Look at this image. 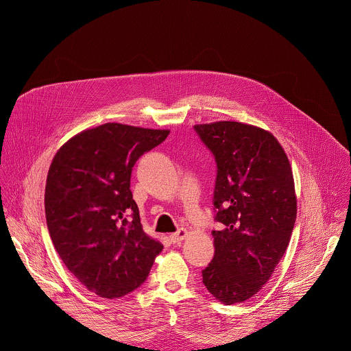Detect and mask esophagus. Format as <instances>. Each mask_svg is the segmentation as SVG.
<instances>
[{"mask_svg":"<svg viewBox=\"0 0 351 351\" xmlns=\"http://www.w3.org/2000/svg\"><path fill=\"white\" fill-rule=\"evenodd\" d=\"M186 235H188V231L185 228H180L177 232L170 235V239L173 243H180L181 241H184L186 238Z\"/></svg>","mask_w":351,"mask_h":351,"instance_id":"obj_1","label":"esophagus"}]
</instances>
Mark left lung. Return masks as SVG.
Returning a JSON list of instances; mask_svg holds the SVG:
<instances>
[{
	"instance_id": "left-lung-1",
	"label": "left lung",
	"mask_w": 351,
	"mask_h": 351,
	"mask_svg": "<svg viewBox=\"0 0 351 351\" xmlns=\"http://www.w3.org/2000/svg\"><path fill=\"white\" fill-rule=\"evenodd\" d=\"M216 162L215 255L202 284L231 305L252 298L287 250L298 205L289 159L267 131L217 121L193 127Z\"/></svg>"
}]
</instances>
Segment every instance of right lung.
<instances>
[{"label": "right lung", "instance_id": "1", "mask_svg": "<svg viewBox=\"0 0 351 351\" xmlns=\"http://www.w3.org/2000/svg\"><path fill=\"white\" fill-rule=\"evenodd\" d=\"M169 134L106 123L71 138L52 159L45 195L51 241L67 269L100 298L138 289L163 249L145 234L130 184L136 160Z\"/></svg>", "mask_w": 351, "mask_h": 351}]
</instances>
